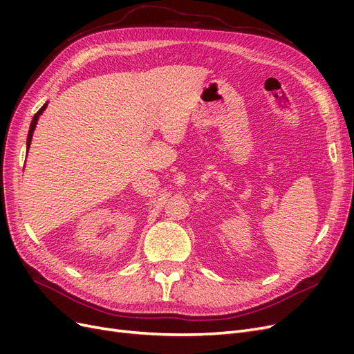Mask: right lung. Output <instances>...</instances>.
<instances>
[{
    "label": "right lung",
    "instance_id": "add662e5",
    "mask_svg": "<svg viewBox=\"0 0 354 354\" xmlns=\"http://www.w3.org/2000/svg\"><path fill=\"white\" fill-rule=\"evenodd\" d=\"M47 106H48V102L42 104V108L34 115V118H32V122H30V127H29V133H28V138H26V153H28V151H29V146H30V142H32V134H34V131H35L37 122H38V120H39V116L42 115V112H44V111L47 109Z\"/></svg>",
    "mask_w": 354,
    "mask_h": 354
}]
</instances>
